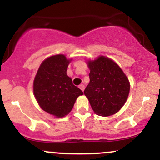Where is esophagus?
I'll use <instances>...</instances> for the list:
<instances>
[{"mask_svg":"<svg viewBox=\"0 0 160 160\" xmlns=\"http://www.w3.org/2000/svg\"><path fill=\"white\" fill-rule=\"evenodd\" d=\"M79 88H80V89H81L82 92H83L84 89H85V86H84L83 84H80V85L79 86Z\"/></svg>","mask_w":160,"mask_h":160,"instance_id":"34e87169","label":"esophagus"}]
</instances>
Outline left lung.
Segmentation results:
<instances>
[{"label": "left lung", "mask_w": 160, "mask_h": 160, "mask_svg": "<svg viewBox=\"0 0 160 160\" xmlns=\"http://www.w3.org/2000/svg\"><path fill=\"white\" fill-rule=\"evenodd\" d=\"M90 81L84 90L93 111L102 117L117 113L127 100L130 83L114 61L104 56L89 60Z\"/></svg>", "instance_id": "obj_1"}]
</instances>
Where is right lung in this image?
I'll return each mask as SVG.
<instances>
[{"label": "right lung", "instance_id": "obj_1", "mask_svg": "<svg viewBox=\"0 0 160 160\" xmlns=\"http://www.w3.org/2000/svg\"><path fill=\"white\" fill-rule=\"evenodd\" d=\"M71 61L63 54L48 57L40 64L34 80L33 90L38 104L56 117L68 114L77 98L83 95L67 75Z\"/></svg>", "mask_w": 160, "mask_h": 160}]
</instances>
